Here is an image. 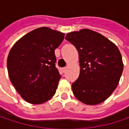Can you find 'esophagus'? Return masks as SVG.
Masks as SVG:
<instances>
[{"label":"esophagus","instance_id":"esophagus-1","mask_svg":"<svg viewBox=\"0 0 129 129\" xmlns=\"http://www.w3.org/2000/svg\"><path fill=\"white\" fill-rule=\"evenodd\" d=\"M66 69V67H62V68H60V71H61L63 73V72H65Z\"/></svg>","mask_w":129,"mask_h":129}]
</instances>
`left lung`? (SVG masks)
<instances>
[{
    "label": "left lung",
    "mask_w": 129,
    "mask_h": 129,
    "mask_svg": "<svg viewBox=\"0 0 129 129\" xmlns=\"http://www.w3.org/2000/svg\"><path fill=\"white\" fill-rule=\"evenodd\" d=\"M66 39L77 48L81 66L72 84L74 95L90 105L103 102L118 85L123 70L121 54L112 42L89 29L67 34Z\"/></svg>",
    "instance_id": "1"
}]
</instances>
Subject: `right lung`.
<instances>
[{
    "label": "right lung",
    "instance_id": "right-lung-1",
    "mask_svg": "<svg viewBox=\"0 0 129 129\" xmlns=\"http://www.w3.org/2000/svg\"><path fill=\"white\" fill-rule=\"evenodd\" d=\"M64 35L47 27H39L24 35L11 48L7 57L9 77L26 102L42 104L55 94L61 75L55 66L54 50Z\"/></svg>",
    "mask_w": 129,
    "mask_h": 129
}]
</instances>
